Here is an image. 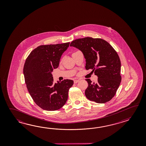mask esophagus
I'll list each match as a JSON object with an SVG mask.
<instances>
[{"instance_id":"1","label":"esophagus","mask_w":146,"mask_h":146,"mask_svg":"<svg viewBox=\"0 0 146 146\" xmlns=\"http://www.w3.org/2000/svg\"><path fill=\"white\" fill-rule=\"evenodd\" d=\"M79 81V80H74V84H77V83H78Z\"/></svg>"}]
</instances>
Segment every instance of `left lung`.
I'll list each match as a JSON object with an SVG mask.
<instances>
[{"label": "left lung", "instance_id": "left-lung-1", "mask_svg": "<svg viewBox=\"0 0 146 146\" xmlns=\"http://www.w3.org/2000/svg\"><path fill=\"white\" fill-rule=\"evenodd\" d=\"M80 50L86 59V69L91 70L98 77L96 83L86 79L85 91L88 99L105 103L112 99L121 82V63L117 52L101 38L87 37L72 41L70 45Z\"/></svg>", "mask_w": 146, "mask_h": 146}]
</instances>
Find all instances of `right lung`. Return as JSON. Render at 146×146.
<instances>
[{"mask_svg": "<svg viewBox=\"0 0 146 146\" xmlns=\"http://www.w3.org/2000/svg\"><path fill=\"white\" fill-rule=\"evenodd\" d=\"M69 42L40 45L31 52L23 67L25 82L34 102L46 111H56L65 104L74 81L54 83L52 72L59 66Z\"/></svg>", "mask_w": 146, "mask_h": 146, "instance_id": "obj_1", "label": "right lung"}]
</instances>
